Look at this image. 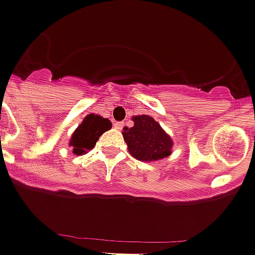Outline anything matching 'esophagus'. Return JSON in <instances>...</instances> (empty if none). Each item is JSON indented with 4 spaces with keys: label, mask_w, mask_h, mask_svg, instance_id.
I'll return each instance as SVG.
<instances>
[{
    "label": "esophagus",
    "mask_w": 255,
    "mask_h": 255,
    "mask_svg": "<svg viewBox=\"0 0 255 255\" xmlns=\"http://www.w3.org/2000/svg\"><path fill=\"white\" fill-rule=\"evenodd\" d=\"M123 127H124V123H114V128L118 130H122Z\"/></svg>",
    "instance_id": "obj_1"
}]
</instances>
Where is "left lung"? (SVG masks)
Returning a JSON list of instances; mask_svg holds the SVG:
<instances>
[{"instance_id":"obj_1","label":"left lung","mask_w":255,"mask_h":255,"mask_svg":"<svg viewBox=\"0 0 255 255\" xmlns=\"http://www.w3.org/2000/svg\"><path fill=\"white\" fill-rule=\"evenodd\" d=\"M132 122L133 127L124 128L123 131L128 152L132 157L145 162H155L172 153V138L153 118L135 115Z\"/></svg>"}]
</instances>
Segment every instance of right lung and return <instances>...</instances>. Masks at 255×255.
<instances>
[{
  "label": "right lung",
  "mask_w": 255,
  "mask_h": 255,
  "mask_svg": "<svg viewBox=\"0 0 255 255\" xmlns=\"http://www.w3.org/2000/svg\"><path fill=\"white\" fill-rule=\"evenodd\" d=\"M110 128H112V122L109 119H105L97 114L87 115L70 137L69 146L72 147L73 153L77 156L87 153L94 147L100 136Z\"/></svg>",
  "instance_id": "obj_1"
}]
</instances>
